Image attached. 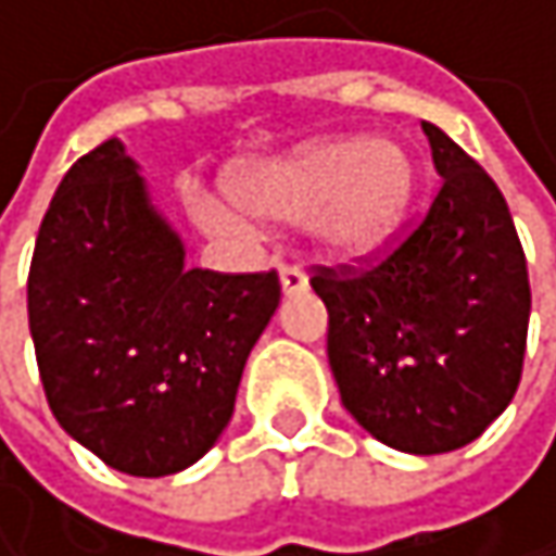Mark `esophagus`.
Returning a JSON list of instances; mask_svg holds the SVG:
<instances>
[{"label": "esophagus", "instance_id": "34e87169", "mask_svg": "<svg viewBox=\"0 0 556 556\" xmlns=\"http://www.w3.org/2000/svg\"><path fill=\"white\" fill-rule=\"evenodd\" d=\"M279 286H282V292H286V295H295V292H302V289L308 286V277H305L299 267L282 264V267H279Z\"/></svg>", "mask_w": 556, "mask_h": 556}]
</instances>
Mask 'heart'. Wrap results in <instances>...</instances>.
Wrapping results in <instances>:
<instances>
[{
    "label": "heart",
    "instance_id": "obj_1",
    "mask_svg": "<svg viewBox=\"0 0 556 556\" xmlns=\"http://www.w3.org/2000/svg\"><path fill=\"white\" fill-rule=\"evenodd\" d=\"M415 182V164L399 144L334 138L244 167L235 189L257 218L315 222L331 257L364 261L395 235ZM195 215L215 231H251L248 213L225 195H199Z\"/></svg>",
    "mask_w": 556,
    "mask_h": 556
}]
</instances>
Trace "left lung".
Instances as JSON below:
<instances>
[{"label":"left lung","mask_w":556,"mask_h":556,"mask_svg":"<svg viewBox=\"0 0 556 556\" xmlns=\"http://www.w3.org/2000/svg\"><path fill=\"white\" fill-rule=\"evenodd\" d=\"M441 189L377 264L318 267L344 408L405 454L477 441L511 402L531 315L525 251L493 176L421 122Z\"/></svg>","instance_id":"obj_1"}]
</instances>
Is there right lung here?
I'll list each match as a JSON object with an SVG mask.
<instances>
[{
	"label": "right lung",
	"mask_w": 556,
	"mask_h": 556,
	"mask_svg": "<svg viewBox=\"0 0 556 556\" xmlns=\"http://www.w3.org/2000/svg\"><path fill=\"white\" fill-rule=\"evenodd\" d=\"M279 277L186 267L118 138L60 179L28 274V328L60 428L128 477L192 467L225 431Z\"/></svg>",
	"instance_id": "1"
}]
</instances>
